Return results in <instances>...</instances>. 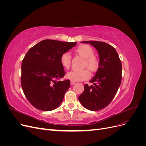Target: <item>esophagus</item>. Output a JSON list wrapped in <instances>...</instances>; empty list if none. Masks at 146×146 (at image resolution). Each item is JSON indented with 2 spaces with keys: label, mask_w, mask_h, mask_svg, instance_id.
Wrapping results in <instances>:
<instances>
[{
  "label": "esophagus",
  "mask_w": 146,
  "mask_h": 146,
  "mask_svg": "<svg viewBox=\"0 0 146 146\" xmlns=\"http://www.w3.org/2000/svg\"><path fill=\"white\" fill-rule=\"evenodd\" d=\"M75 83H76V82H74V81H70V85H74V84Z\"/></svg>",
  "instance_id": "1"
}]
</instances>
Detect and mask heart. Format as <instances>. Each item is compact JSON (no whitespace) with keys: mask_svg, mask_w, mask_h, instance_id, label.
<instances>
[{"mask_svg":"<svg viewBox=\"0 0 146 146\" xmlns=\"http://www.w3.org/2000/svg\"><path fill=\"white\" fill-rule=\"evenodd\" d=\"M76 52L85 58V66H86L91 71H95L99 66V61L94 56V51L91 46L87 44H83L78 46ZM60 61L61 65L66 69H68L71 64V56L68 52H65L61 55ZM90 77V72L88 69L75 71L72 70L67 74V78L74 82H81L86 80Z\"/></svg>","mask_w":146,"mask_h":146,"instance_id":"1","label":"heart"}]
</instances>
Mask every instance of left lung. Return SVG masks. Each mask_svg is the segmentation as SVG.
Masks as SVG:
<instances>
[{"mask_svg": "<svg viewBox=\"0 0 146 146\" xmlns=\"http://www.w3.org/2000/svg\"><path fill=\"white\" fill-rule=\"evenodd\" d=\"M89 43L98 50L99 68L90 81L93 85H84V91L78 97L80 102L91 111L105 108L116 96L122 80V64L117 53L108 44L96 41H83Z\"/></svg>", "mask_w": 146, "mask_h": 146, "instance_id": "8db88e82", "label": "left lung"}]
</instances>
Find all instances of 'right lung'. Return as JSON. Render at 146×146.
Masks as SVG:
<instances>
[{"label": "right lung", "mask_w": 146, "mask_h": 146, "mask_svg": "<svg viewBox=\"0 0 146 146\" xmlns=\"http://www.w3.org/2000/svg\"><path fill=\"white\" fill-rule=\"evenodd\" d=\"M76 44V42L45 39L26 54L21 66V86L34 107L52 111L62 102L70 80L58 81L65 75L60 57Z\"/></svg>", "instance_id": "1"}]
</instances>
